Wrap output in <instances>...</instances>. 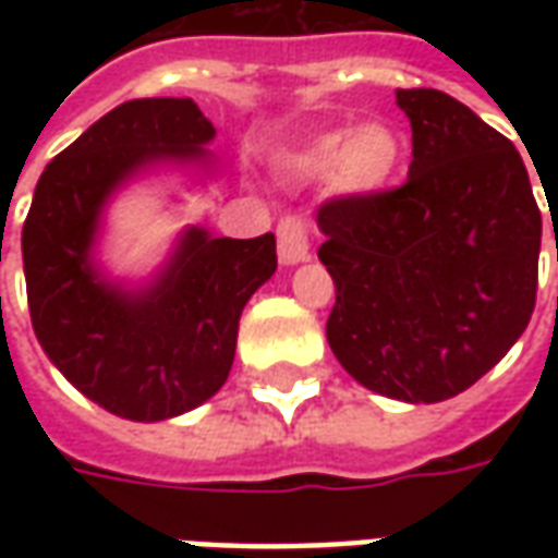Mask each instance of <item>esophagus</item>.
Returning <instances> with one entry per match:
<instances>
[{"mask_svg": "<svg viewBox=\"0 0 558 558\" xmlns=\"http://www.w3.org/2000/svg\"><path fill=\"white\" fill-rule=\"evenodd\" d=\"M311 227L307 220L283 218L278 223V256L283 266H299V263H307L311 259Z\"/></svg>", "mask_w": 558, "mask_h": 558, "instance_id": "esophagus-1", "label": "esophagus"}]
</instances>
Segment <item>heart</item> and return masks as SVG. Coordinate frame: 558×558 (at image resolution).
Segmentation results:
<instances>
[{"label": "heart", "mask_w": 558, "mask_h": 558, "mask_svg": "<svg viewBox=\"0 0 558 558\" xmlns=\"http://www.w3.org/2000/svg\"><path fill=\"white\" fill-rule=\"evenodd\" d=\"M403 160V140L388 122L355 128H331L304 143L290 158V172L302 182L331 179L343 196L379 194L395 179Z\"/></svg>", "instance_id": "b5f03b06"}]
</instances>
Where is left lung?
<instances>
[{
  "label": "left lung",
  "instance_id": "1",
  "mask_svg": "<svg viewBox=\"0 0 558 558\" xmlns=\"http://www.w3.org/2000/svg\"><path fill=\"white\" fill-rule=\"evenodd\" d=\"M398 107L412 125L407 184L331 199L316 215L319 259L338 287L326 338L364 388L439 403L475 386L526 331L541 211L514 143L466 104L398 89Z\"/></svg>",
  "mask_w": 558,
  "mask_h": 558
}]
</instances>
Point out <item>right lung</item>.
<instances>
[{
    "label": "right lung",
    "instance_id": "1",
    "mask_svg": "<svg viewBox=\"0 0 558 558\" xmlns=\"http://www.w3.org/2000/svg\"><path fill=\"white\" fill-rule=\"evenodd\" d=\"M215 128L191 98L119 104L56 155L23 223L35 338L71 386L128 421H167L215 398L230 376L244 304L275 268V235L220 239L184 227L146 280L98 259L113 196L158 170L196 184L218 172Z\"/></svg>",
    "mask_w": 558,
    "mask_h": 558
}]
</instances>
